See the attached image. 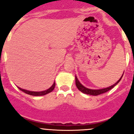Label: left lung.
<instances>
[{
  "label": "left lung",
  "mask_w": 134,
  "mask_h": 134,
  "mask_svg": "<svg viewBox=\"0 0 134 134\" xmlns=\"http://www.w3.org/2000/svg\"><path fill=\"white\" fill-rule=\"evenodd\" d=\"M124 74V72H123ZM123 74L121 76V78H119L118 81H117L116 83H115L114 84L112 85V86H109V87H106V88H103V89H100V90H91V89H89L87 88V87H84L80 82H79V80H78L76 76H75V82H76V86L77 88L78 89V90L81 91V92L85 93V94H90V95H93V96H97V95H99V94H102V93H104L107 91H109L110 90H111L113 87L116 86L119 82H120V80H121L122 78V76H123Z\"/></svg>",
  "instance_id": "left-lung-1"
}]
</instances>
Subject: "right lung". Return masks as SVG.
<instances>
[{"label": "right lung", "mask_w": 134, "mask_h": 134, "mask_svg": "<svg viewBox=\"0 0 134 134\" xmlns=\"http://www.w3.org/2000/svg\"><path fill=\"white\" fill-rule=\"evenodd\" d=\"M55 86H56V83H55V82H54L53 84L52 85V86H51V87H49L48 90H44V91H28V90H24V89H22V88H21V87H18V88L21 91H23L24 93L30 94V95L43 96V95H45V94H48V93L52 92V91L54 90V89Z\"/></svg>", "instance_id": "add662e5"}]
</instances>
